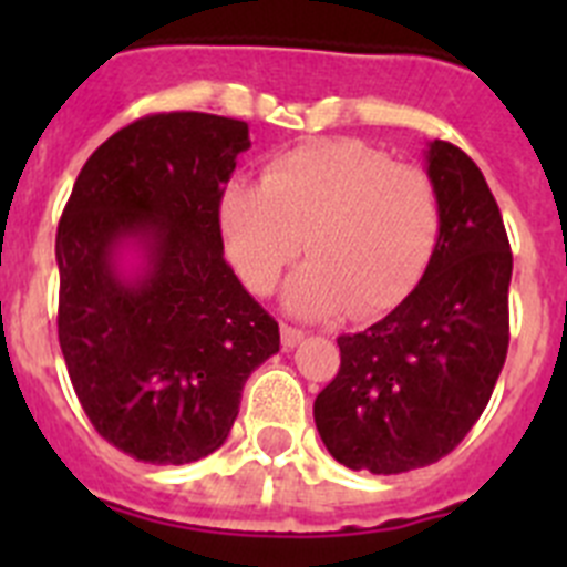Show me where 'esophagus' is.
Wrapping results in <instances>:
<instances>
[{"label": "esophagus", "mask_w": 567, "mask_h": 567, "mask_svg": "<svg viewBox=\"0 0 567 567\" xmlns=\"http://www.w3.org/2000/svg\"><path fill=\"white\" fill-rule=\"evenodd\" d=\"M303 329L298 327H289V323H280V343L287 346V349H292V346H298L300 340H303Z\"/></svg>", "instance_id": "34e87169"}]
</instances>
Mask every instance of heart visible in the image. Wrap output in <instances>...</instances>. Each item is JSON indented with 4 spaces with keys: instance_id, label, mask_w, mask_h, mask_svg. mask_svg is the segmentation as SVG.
<instances>
[{
    "instance_id": "b5f03b06",
    "label": "heart",
    "mask_w": 567,
    "mask_h": 567,
    "mask_svg": "<svg viewBox=\"0 0 567 567\" xmlns=\"http://www.w3.org/2000/svg\"><path fill=\"white\" fill-rule=\"evenodd\" d=\"M221 224L229 258L252 292H272L303 247L312 260L289 280L287 307L372 318L398 307L429 267L440 198L417 164L329 138L278 155L260 187L233 184Z\"/></svg>"
}]
</instances>
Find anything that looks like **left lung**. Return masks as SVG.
<instances>
[{
  "label": "left lung",
  "instance_id": "left-lung-1",
  "mask_svg": "<svg viewBox=\"0 0 567 567\" xmlns=\"http://www.w3.org/2000/svg\"><path fill=\"white\" fill-rule=\"evenodd\" d=\"M440 235L417 287L383 320L340 334V369L315 400L338 463L403 474L454 452L477 423L508 354L511 244L468 155L432 142Z\"/></svg>",
  "mask_w": 567,
  "mask_h": 567
}]
</instances>
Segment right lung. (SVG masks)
Listing matches in <instances>:
<instances>
[{
	"mask_svg": "<svg viewBox=\"0 0 567 567\" xmlns=\"http://www.w3.org/2000/svg\"><path fill=\"white\" fill-rule=\"evenodd\" d=\"M249 127L153 113L84 162L56 229L59 346L93 429L184 465L221 449L249 374L280 349L272 315L224 260L221 198ZM122 243L145 264L122 276Z\"/></svg>",
	"mask_w": 567,
	"mask_h": 567,
	"instance_id": "1",
	"label": "right lung"
}]
</instances>
